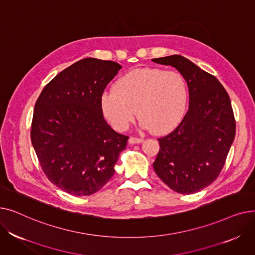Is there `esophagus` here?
<instances>
[{
  "label": "esophagus",
  "instance_id": "34e87169",
  "mask_svg": "<svg viewBox=\"0 0 255 255\" xmlns=\"http://www.w3.org/2000/svg\"><path fill=\"white\" fill-rule=\"evenodd\" d=\"M128 141H129V143H140V142L143 141V139L142 138H138V137L131 136V137H129Z\"/></svg>",
  "mask_w": 255,
  "mask_h": 255
}]
</instances>
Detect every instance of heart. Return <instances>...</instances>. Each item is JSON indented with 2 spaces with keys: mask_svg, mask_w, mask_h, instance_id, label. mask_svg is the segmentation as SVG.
<instances>
[{
  "mask_svg": "<svg viewBox=\"0 0 255 255\" xmlns=\"http://www.w3.org/2000/svg\"><path fill=\"white\" fill-rule=\"evenodd\" d=\"M187 102L188 89L181 73L146 67L129 71L118 79L115 89L104 91L100 107L118 131L127 130L137 113L141 128L164 133L180 122Z\"/></svg>",
  "mask_w": 255,
  "mask_h": 255,
  "instance_id": "b5f03b06",
  "label": "heart"
}]
</instances>
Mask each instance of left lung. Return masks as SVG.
I'll list each match as a JSON object with an SVG mask.
<instances>
[{
  "mask_svg": "<svg viewBox=\"0 0 255 255\" xmlns=\"http://www.w3.org/2000/svg\"><path fill=\"white\" fill-rule=\"evenodd\" d=\"M152 61L175 67L189 89V110L175 130L158 138L153 167L173 191L195 193L217 179L235 139L231 99L215 76L188 59L173 55Z\"/></svg>",
  "mask_w": 255,
  "mask_h": 255,
  "instance_id": "1",
  "label": "left lung"
}]
</instances>
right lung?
<instances>
[{"mask_svg":"<svg viewBox=\"0 0 255 255\" xmlns=\"http://www.w3.org/2000/svg\"><path fill=\"white\" fill-rule=\"evenodd\" d=\"M122 68L113 61L80 60L53 77L34 109L31 139L48 180L75 196L100 190L115 173L128 136L106 123L104 89Z\"/></svg>","mask_w":255,"mask_h":255,"instance_id":"obj_1","label":"right lung"}]
</instances>
